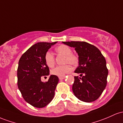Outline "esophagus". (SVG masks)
Segmentation results:
<instances>
[{
  "mask_svg": "<svg viewBox=\"0 0 123 123\" xmlns=\"http://www.w3.org/2000/svg\"><path fill=\"white\" fill-rule=\"evenodd\" d=\"M59 80H63L64 78V77H59Z\"/></svg>",
  "mask_w": 123,
  "mask_h": 123,
  "instance_id": "1",
  "label": "esophagus"
}]
</instances>
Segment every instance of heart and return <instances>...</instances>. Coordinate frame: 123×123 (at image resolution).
Masks as SVG:
<instances>
[{
    "label": "heart",
    "mask_w": 123,
    "mask_h": 123,
    "mask_svg": "<svg viewBox=\"0 0 123 123\" xmlns=\"http://www.w3.org/2000/svg\"><path fill=\"white\" fill-rule=\"evenodd\" d=\"M57 54L65 56L64 63L70 64L73 66H76L78 64L79 59L78 56L75 53H72V49L66 45H61L55 49ZM45 62L46 65L49 67H53L55 64V58L52 52H47L45 55ZM71 68L70 65L66 64L64 66H58L51 71L53 75L57 77H64L66 74L71 71Z\"/></svg>",
    "instance_id": "b5f03b06"
}]
</instances>
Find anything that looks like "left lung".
I'll use <instances>...</instances> for the list:
<instances>
[{"label": "left lung", "instance_id": "left-lung-1", "mask_svg": "<svg viewBox=\"0 0 123 123\" xmlns=\"http://www.w3.org/2000/svg\"><path fill=\"white\" fill-rule=\"evenodd\" d=\"M63 43L75 48L79 56V66L75 73L73 91L75 96L85 102H92L102 95L107 85L108 69L105 58L93 45L86 42L71 41Z\"/></svg>", "mask_w": 123, "mask_h": 123}]
</instances>
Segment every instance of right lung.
I'll list each match as a JSON object with an SVG mask.
<instances>
[{"label":"right lung","instance_id":"right-lung-1","mask_svg":"<svg viewBox=\"0 0 123 123\" xmlns=\"http://www.w3.org/2000/svg\"><path fill=\"white\" fill-rule=\"evenodd\" d=\"M55 42H38L21 56L17 68L18 88L24 99L31 105L42 108L52 101L59 82L57 76L51 75L48 81L41 77L49 74L45 55Z\"/></svg>","mask_w":123,"mask_h":123}]
</instances>
